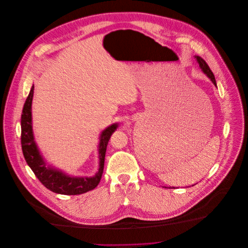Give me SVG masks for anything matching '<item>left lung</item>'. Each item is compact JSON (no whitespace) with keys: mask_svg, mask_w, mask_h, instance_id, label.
<instances>
[{"mask_svg":"<svg viewBox=\"0 0 248 248\" xmlns=\"http://www.w3.org/2000/svg\"><path fill=\"white\" fill-rule=\"evenodd\" d=\"M195 58L197 59L198 63H199V65H200V67H201V69H202V71L210 78V80L212 81L213 84H214L215 86H217V83H216V80H215V76H214V74H213L212 71L210 70L209 66L207 65V63H206L202 57H200V56H195Z\"/></svg>","mask_w":248,"mask_h":248,"instance_id":"obj_1","label":"left lung"}]
</instances>
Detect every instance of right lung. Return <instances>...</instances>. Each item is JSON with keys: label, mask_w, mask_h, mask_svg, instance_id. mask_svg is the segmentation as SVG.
<instances>
[{"label": "right lung", "mask_w": 248, "mask_h": 248, "mask_svg": "<svg viewBox=\"0 0 248 248\" xmlns=\"http://www.w3.org/2000/svg\"><path fill=\"white\" fill-rule=\"evenodd\" d=\"M32 86L31 93L24 105L21 117V144L25 159L31 169L33 171L37 178L48 190L61 195H80L94 189L103 174L104 161L106 155L107 145L112 133L118 127V124H112L105 129L99 141V169L94 177H70L67 174L46 166L40 152L37 148L33 132H32V118H31V104L33 98Z\"/></svg>", "instance_id": "add662e5"}]
</instances>
